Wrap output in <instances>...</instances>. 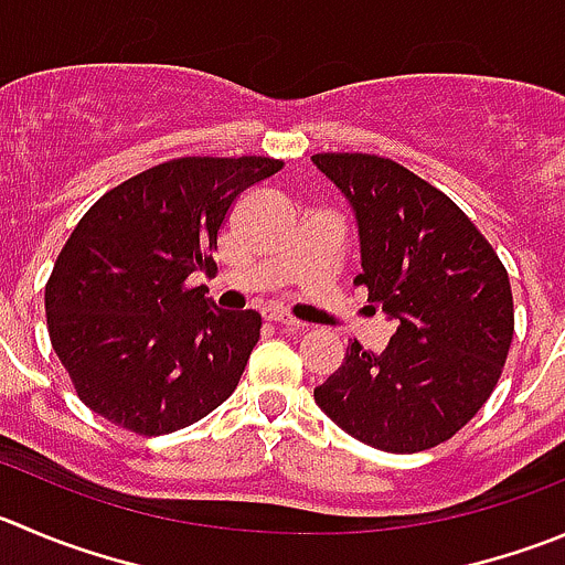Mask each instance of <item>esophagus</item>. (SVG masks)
I'll list each match as a JSON object with an SVG mask.
<instances>
[{
    "label": "esophagus",
    "mask_w": 565,
    "mask_h": 565,
    "mask_svg": "<svg viewBox=\"0 0 565 565\" xmlns=\"http://www.w3.org/2000/svg\"><path fill=\"white\" fill-rule=\"evenodd\" d=\"M268 321H271V324H279V327H288V330H305V324L302 321H297V319H291V316H286V313H279V310H271V313L266 316Z\"/></svg>",
    "instance_id": "obj_1"
}]
</instances>
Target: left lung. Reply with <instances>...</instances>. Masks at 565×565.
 I'll list each match as a JSON object with an SVG mask.
<instances>
[{"label":"left lung","instance_id":"obj_1","mask_svg":"<svg viewBox=\"0 0 565 565\" xmlns=\"http://www.w3.org/2000/svg\"><path fill=\"white\" fill-rule=\"evenodd\" d=\"M313 163L352 202L369 310L396 319L385 352L358 341L313 391L352 438L413 455L452 438L502 377L513 294L486 235L452 199L391 158L321 152Z\"/></svg>","mask_w":565,"mask_h":565}]
</instances>
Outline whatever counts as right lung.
Masks as SVG:
<instances>
[{
	"instance_id": "right-lung-1",
	"label": "right lung",
	"mask_w": 565,
	"mask_h": 565,
	"mask_svg": "<svg viewBox=\"0 0 565 565\" xmlns=\"http://www.w3.org/2000/svg\"><path fill=\"white\" fill-rule=\"evenodd\" d=\"M282 160L177 158L110 188L79 218L46 279L52 349L85 407L136 435H169L235 391L260 313H227L191 286L216 271L235 199Z\"/></svg>"
}]
</instances>
